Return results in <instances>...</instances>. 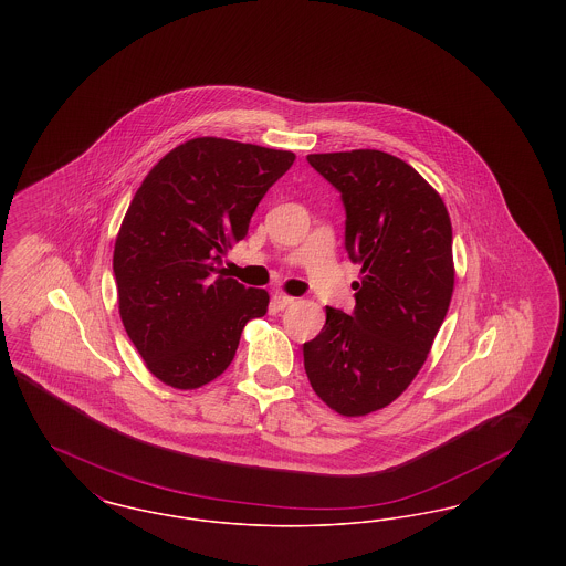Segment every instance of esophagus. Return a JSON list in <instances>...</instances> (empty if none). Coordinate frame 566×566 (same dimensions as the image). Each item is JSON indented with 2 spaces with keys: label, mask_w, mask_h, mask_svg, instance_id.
I'll return each mask as SVG.
<instances>
[{
  "label": "esophagus",
  "mask_w": 566,
  "mask_h": 566,
  "mask_svg": "<svg viewBox=\"0 0 566 566\" xmlns=\"http://www.w3.org/2000/svg\"><path fill=\"white\" fill-rule=\"evenodd\" d=\"M293 303H295V296L284 295V293H275V295L271 296V305L275 310H284V307H289Z\"/></svg>",
  "instance_id": "34e87169"
}]
</instances>
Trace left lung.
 Returning a JSON list of instances; mask_svg holds the SVG:
<instances>
[{"instance_id":"left-lung-1","label":"left lung","mask_w":566,"mask_h":566,"mask_svg":"<svg viewBox=\"0 0 566 566\" xmlns=\"http://www.w3.org/2000/svg\"><path fill=\"white\" fill-rule=\"evenodd\" d=\"M342 192L346 250L360 265L350 316L326 307L303 344L314 392L342 416L392 403L422 369L454 293L452 222L443 199L407 163L381 150L307 155Z\"/></svg>"}]
</instances>
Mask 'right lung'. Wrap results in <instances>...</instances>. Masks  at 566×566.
Returning <instances> with one entry per match:
<instances>
[{
    "mask_svg": "<svg viewBox=\"0 0 566 566\" xmlns=\"http://www.w3.org/2000/svg\"><path fill=\"white\" fill-rule=\"evenodd\" d=\"M295 161L220 137H195L157 163L123 218L112 270L118 312L148 371L192 390L233 360L270 295L227 277L224 252L248 233L271 185Z\"/></svg>",
    "mask_w": 566,
    "mask_h": 566,
    "instance_id": "1",
    "label": "right lung"
}]
</instances>
